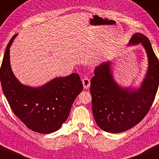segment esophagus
I'll use <instances>...</instances> for the list:
<instances>
[{"label":"esophagus","instance_id":"esophagus-1","mask_svg":"<svg viewBox=\"0 0 159 159\" xmlns=\"http://www.w3.org/2000/svg\"><path fill=\"white\" fill-rule=\"evenodd\" d=\"M82 82H83V85H84V88L85 89L89 88L90 85H91V81H90V79L89 78H84V79H83Z\"/></svg>","mask_w":159,"mask_h":159}]
</instances>
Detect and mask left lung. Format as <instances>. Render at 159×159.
I'll use <instances>...</instances> for the list:
<instances>
[{
    "mask_svg": "<svg viewBox=\"0 0 159 159\" xmlns=\"http://www.w3.org/2000/svg\"><path fill=\"white\" fill-rule=\"evenodd\" d=\"M141 43L148 59L146 75L138 89L120 87L113 79L111 62L96 66L91 79L92 110L97 125L104 131L117 134L138 124L147 114L159 84V62L148 39L136 33L129 45Z\"/></svg>",
    "mask_w": 159,
    "mask_h": 159,
    "instance_id": "8db88e82",
    "label": "left lung"
}]
</instances>
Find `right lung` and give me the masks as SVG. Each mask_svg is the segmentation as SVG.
I'll use <instances>...</instances> for the list:
<instances>
[{
	"mask_svg": "<svg viewBox=\"0 0 159 159\" xmlns=\"http://www.w3.org/2000/svg\"><path fill=\"white\" fill-rule=\"evenodd\" d=\"M9 41L0 68L2 89L13 112L28 129L50 134L60 129L68 117L75 98L83 90L77 73L56 78L41 87L23 85L14 75L10 64Z\"/></svg>",
	"mask_w": 159,
	"mask_h": 159,
	"instance_id": "1",
	"label": "right lung"
}]
</instances>
